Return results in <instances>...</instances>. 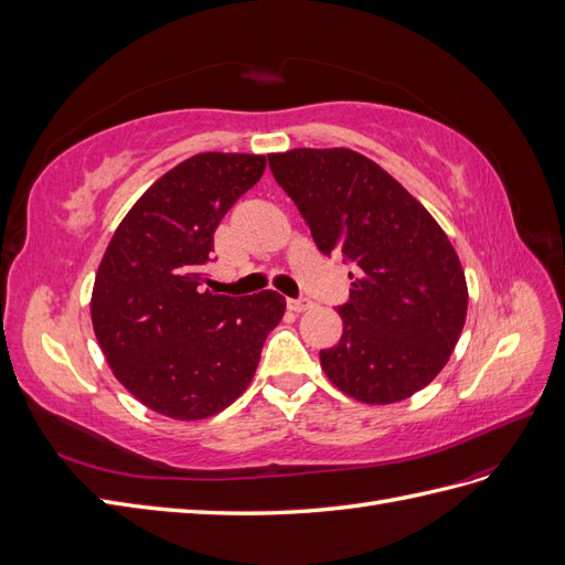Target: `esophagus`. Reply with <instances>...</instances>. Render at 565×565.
Masks as SVG:
<instances>
[{"label": "esophagus", "instance_id": "obj_1", "mask_svg": "<svg viewBox=\"0 0 565 565\" xmlns=\"http://www.w3.org/2000/svg\"><path fill=\"white\" fill-rule=\"evenodd\" d=\"M287 309L295 311V313L311 311L313 309V301L311 299H287Z\"/></svg>", "mask_w": 565, "mask_h": 565}]
</instances>
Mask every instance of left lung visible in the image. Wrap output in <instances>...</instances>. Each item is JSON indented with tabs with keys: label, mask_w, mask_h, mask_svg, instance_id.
<instances>
[{
	"label": "left lung",
	"mask_w": 565,
	"mask_h": 565,
	"mask_svg": "<svg viewBox=\"0 0 565 565\" xmlns=\"http://www.w3.org/2000/svg\"><path fill=\"white\" fill-rule=\"evenodd\" d=\"M322 254L355 264L339 344L320 351L328 380L367 405L431 384L465 330L469 289L446 231L388 172L351 148L270 152Z\"/></svg>",
	"instance_id": "obj_1"
}]
</instances>
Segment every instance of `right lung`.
Masks as SVG:
<instances>
[{
  "mask_svg": "<svg viewBox=\"0 0 565 565\" xmlns=\"http://www.w3.org/2000/svg\"><path fill=\"white\" fill-rule=\"evenodd\" d=\"M264 169L266 156L247 152L179 162L134 202L98 264L94 334L117 382L152 413L195 422L226 409L285 316V297L273 289H202L218 221Z\"/></svg>",
  "mask_w": 565,
  "mask_h": 565,
  "instance_id": "right-lung-1",
  "label": "right lung"
}]
</instances>
